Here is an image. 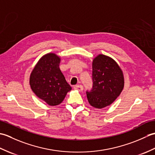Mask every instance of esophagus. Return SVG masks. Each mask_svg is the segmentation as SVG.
<instances>
[{"instance_id": "esophagus-1", "label": "esophagus", "mask_w": 155, "mask_h": 155, "mask_svg": "<svg viewBox=\"0 0 155 155\" xmlns=\"http://www.w3.org/2000/svg\"><path fill=\"white\" fill-rule=\"evenodd\" d=\"M74 89L77 90L78 91H83V87L82 85H76V86L74 87Z\"/></svg>"}]
</instances>
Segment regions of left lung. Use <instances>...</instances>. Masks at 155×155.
Wrapping results in <instances>:
<instances>
[{
    "label": "left lung",
    "instance_id": "1",
    "mask_svg": "<svg viewBox=\"0 0 155 155\" xmlns=\"http://www.w3.org/2000/svg\"><path fill=\"white\" fill-rule=\"evenodd\" d=\"M93 88L87 91L92 107L103 108L111 104L124 88V77L119 66L113 58L98 55L93 61Z\"/></svg>",
    "mask_w": 155,
    "mask_h": 155
}]
</instances>
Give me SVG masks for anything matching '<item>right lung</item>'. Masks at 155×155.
<instances>
[{"label": "right lung", "mask_w": 155, "mask_h": 155, "mask_svg": "<svg viewBox=\"0 0 155 155\" xmlns=\"http://www.w3.org/2000/svg\"><path fill=\"white\" fill-rule=\"evenodd\" d=\"M61 58L54 53L41 57L30 76L31 89L37 96L50 106L63 101L72 88L59 68Z\"/></svg>", "instance_id": "add662e5"}]
</instances>
